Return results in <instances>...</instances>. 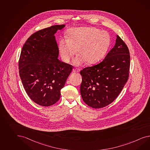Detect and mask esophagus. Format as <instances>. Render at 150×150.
Masks as SVG:
<instances>
[{
	"instance_id": "obj_1",
	"label": "esophagus",
	"mask_w": 150,
	"mask_h": 150,
	"mask_svg": "<svg viewBox=\"0 0 150 150\" xmlns=\"http://www.w3.org/2000/svg\"><path fill=\"white\" fill-rule=\"evenodd\" d=\"M73 70L74 72H80V71H81V69H78V68H75V69H74Z\"/></svg>"
}]
</instances>
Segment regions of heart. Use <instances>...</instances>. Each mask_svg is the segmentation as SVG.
<instances>
[{"instance_id":"obj_1","label":"heart","mask_w":150,"mask_h":150,"mask_svg":"<svg viewBox=\"0 0 150 150\" xmlns=\"http://www.w3.org/2000/svg\"><path fill=\"white\" fill-rule=\"evenodd\" d=\"M68 39H59V50L62 59L68 62L76 51L78 54L73 60L76 65L85 61L88 64L99 62L106 54L110 43L107 32L95 27L74 28L67 31Z\"/></svg>"}]
</instances>
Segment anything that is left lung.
Listing matches in <instances>:
<instances>
[{
    "mask_svg": "<svg viewBox=\"0 0 150 150\" xmlns=\"http://www.w3.org/2000/svg\"><path fill=\"white\" fill-rule=\"evenodd\" d=\"M130 55L126 44L117 35L115 45L103 60L80 72V91L85 103L101 108L111 103L121 92L129 73Z\"/></svg>",
    "mask_w": 150,
    "mask_h": 150,
    "instance_id": "obj_1",
    "label": "left lung"
}]
</instances>
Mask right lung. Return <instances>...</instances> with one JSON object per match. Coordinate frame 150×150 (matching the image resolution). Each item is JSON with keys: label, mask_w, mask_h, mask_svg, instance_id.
<instances>
[{"label": "right lung", "mask_w": 150, "mask_h": 150, "mask_svg": "<svg viewBox=\"0 0 150 150\" xmlns=\"http://www.w3.org/2000/svg\"><path fill=\"white\" fill-rule=\"evenodd\" d=\"M65 25H55L34 33L24 44L19 57V76L28 96L48 107L60 99L61 90L73 66L58 59L54 34Z\"/></svg>", "instance_id": "add662e5"}]
</instances>
